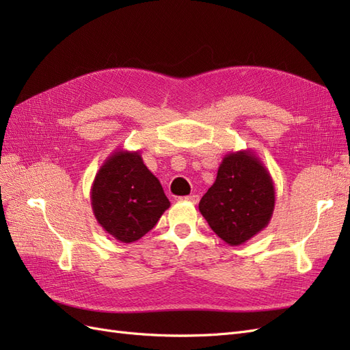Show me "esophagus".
I'll use <instances>...</instances> for the list:
<instances>
[{
	"label": "esophagus",
	"mask_w": 350,
	"mask_h": 350,
	"mask_svg": "<svg viewBox=\"0 0 350 350\" xmlns=\"http://www.w3.org/2000/svg\"><path fill=\"white\" fill-rule=\"evenodd\" d=\"M183 201H187V202H191V204H196L200 201V196L198 195H189V196H183L182 198Z\"/></svg>",
	"instance_id": "esophagus-1"
}]
</instances>
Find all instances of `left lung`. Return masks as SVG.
<instances>
[{
	"label": "left lung",
	"instance_id": "left-lung-1",
	"mask_svg": "<svg viewBox=\"0 0 350 350\" xmlns=\"http://www.w3.org/2000/svg\"><path fill=\"white\" fill-rule=\"evenodd\" d=\"M275 208L271 173L253 150L229 152L216 182L200 201V211L214 234L237 247L263 230Z\"/></svg>",
	"mask_w": 350,
	"mask_h": 350
}]
</instances>
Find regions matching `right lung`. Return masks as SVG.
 Here are the masks:
<instances>
[{"label": "right lung", "mask_w": 350, "mask_h": 350, "mask_svg": "<svg viewBox=\"0 0 350 350\" xmlns=\"http://www.w3.org/2000/svg\"><path fill=\"white\" fill-rule=\"evenodd\" d=\"M90 200L98 225L125 244L146 235L170 207L139 150L120 149L107 157L96 173Z\"/></svg>", "instance_id": "add662e5"}]
</instances>
